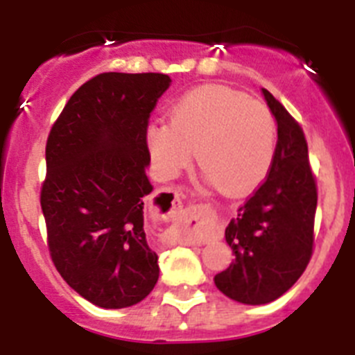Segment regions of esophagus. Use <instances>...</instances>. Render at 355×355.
<instances>
[{
    "label": "esophagus",
    "instance_id": "esophagus-1",
    "mask_svg": "<svg viewBox=\"0 0 355 355\" xmlns=\"http://www.w3.org/2000/svg\"><path fill=\"white\" fill-rule=\"evenodd\" d=\"M156 202L163 208H168V215H178V213L183 209V200H181L180 192L174 190V188H167V190H162L159 193H156ZM208 240V229L206 225H200L199 231L196 234L190 236V243H205Z\"/></svg>",
    "mask_w": 355,
    "mask_h": 355
}]
</instances>
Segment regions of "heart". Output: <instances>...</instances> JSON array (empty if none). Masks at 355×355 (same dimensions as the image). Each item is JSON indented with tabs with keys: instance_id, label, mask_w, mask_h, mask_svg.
<instances>
[{
	"instance_id": "b5f03b06",
	"label": "heart",
	"mask_w": 355,
	"mask_h": 355,
	"mask_svg": "<svg viewBox=\"0 0 355 355\" xmlns=\"http://www.w3.org/2000/svg\"><path fill=\"white\" fill-rule=\"evenodd\" d=\"M146 139L162 178H175L196 150L206 178L222 193L238 196L261 183L270 168L275 124L259 101L206 85L184 94L172 106L168 124H150Z\"/></svg>"
}]
</instances>
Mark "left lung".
Returning a JSON list of instances; mask_svg holds the SVG:
<instances>
[{"mask_svg": "<svg viewBox=\"0 0 355 355\" xmlns=\"http://www.w3.org/2000/svg\"><path fill=\"white\" fill-rule=\"evenodd\" d=\"M277 122V146L265 183L225 227L234 259L215 275V286L241 304L261 306L286 293L313 254L316 183L302 128L266 89Z\"/></svg>", "mask_w": 355, "mask_h": 355, "instance_id": "8db88e82", "label": "left lung"}]
</instances>
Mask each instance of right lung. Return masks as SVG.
Listing matches in <instances>:
<instances>
[{"mask_svg": "<svg viewBox=\"0 0 355 355\" xmlns=\"http://www.w3.org/2000/svg\"><path fill=\"white\" fill-rule=\"evenodd\" d=\"M171 78L103 72L72 94L46 146L40 206L65 283L94 306L122 309L158 283V254L144 231L153 192L147 122Z\"/></svg>", "mask_w": 355, "mask_h": 355, "instance_id": "add662e5", "label": "right lung"}]
</instances>
